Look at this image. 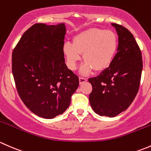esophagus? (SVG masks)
I'll use <instances>...</instances> for the list:
<instances>
[{"mask_svg":"<svg viewBox=\"0 0 151 151\" xmlns=\"http://www.w3.org/2000/svg\"><path fill=\"white\" fill-rule=\"evenodd\" d=\"M86 81H87L86 78H85L79 77V83H80V84H82V83H85Z\"/></svg>","mask_w":151,"mask_h":151,"instance_id":"1","label":"esophagus"}]
</instances>
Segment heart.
<instances>
[{
	"label": "heart",
	"instance_id": "1",
	"mask_svg": "<svg viewBox=\"0 0 151 151\" xmlns=\"http://www.w3.org/2000/svg\"><path fill=\"white\" fill-rule=\"evenodd\" d=\"M119 48V39L114 32L100 28H90L73 38V43L65 42L63 54L69 69L74 70L81 59L85 61L80 72L86 76L94 69L101 72L110 67Z\"/></svg>",
	"mask_w": 151,
	"mask_h": 151
}]
</instances>
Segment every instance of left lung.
Returning a JSON list of instances; mask_svg holds the SVG:
<instances>
[{
	"label": "left lung",
	"instance_id": "8db88e82",
	"mask_svg": "<svg viewBox=\"0 0 151 151\" xmlns=\"http://www.w3.org/2000/svg\"><path fill=\"white\" fill-rule=\"evenodd\" d=\"M119 35V48L108 68L88 82L89 102L101 116L115 117L129 107L138 92L142 70V53L130 31L111 23Z\"/></svg>",
	"mask_w": 151,
	"mask_h": 151
}]
</instances>
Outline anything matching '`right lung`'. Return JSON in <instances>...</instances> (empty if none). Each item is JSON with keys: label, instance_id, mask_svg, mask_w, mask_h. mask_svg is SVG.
<instances>
[{"label": "right lung", "instance_id": "obj_1", "mask_svg": "<svg viewBox=\"0 0 151 151\" xmlns=\"http://www.w3.org/2000/svg\"><path fill=\"white\" fill-rule=\"evenodd\" d=\"M65 23H38L24 32L12 53V73L17 90L27 108L52 119L68 108L79 85L63 54Z\"/></svg>", "mask_w": 151, "mask_h": 151}]
</instances>
